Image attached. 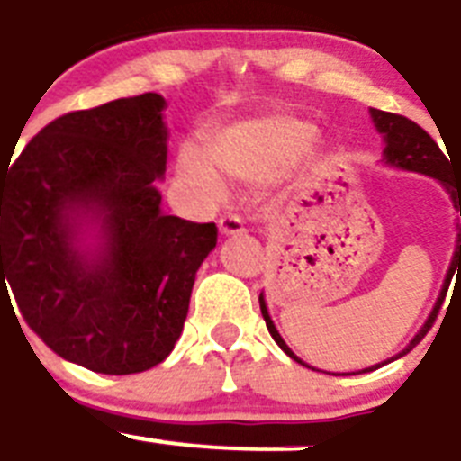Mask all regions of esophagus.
<instances>
[{
	"label": "esophagus",
	"instance_id": "obj_1",
	"mask_svg": "<svg viewBox=\"0 0 461 461\" xmlns=\"http://www.w3.org/2000/svg\"><path fill=\"white\" fill-rule=\"evenodd\" d=\"M218 230L222 236L243 234V220L234 213H225L218 218Z\"/></svg>",
	"mask_w": 461,
	"mask_h": 461
}]
</instances>
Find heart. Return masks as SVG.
<instances>
[{"label": "heart", "mask_w": 461, "mask_h": 461, "mask_svg": "<svg viewBox=\"0 0 461 461\" xmlns=\"http://www.w3.org/2000/svg\"><path fill=\"white\" fill-rule=\"evenodd\" d=\"M313 141V127L294 118H267L241 122L211 143L213 162L185 146L178 155V176L197 197L215 202L222 194V174L239 181H262L283 171L292 159L306 150Z\"/></svg>", "instance_id": "heart-1"}]
</instances>
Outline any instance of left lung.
Instances as JSON below:
<instances>
[{
    "instance_id": "1",
    "label": "left lung",
    "mask_w": 461,
    "mask_h": 461,
    "mask_svg": "<svg viewBox=\"0 0 461 461\" xmlns=\"http://www.w3.org/2000/svg\"><path fill=\"white\" fill-rule=\"evenodd\" d=\"M371 118H374V122H375V127H378L380 134H385L387 164H394V167H402V169L420 171V174H427V176H431V178H438V181L446 185V190L450 192L452 202H455V208H457L459 215H461V178H452L450 162H447L446 155L441 153L438 143H436L434 139H431V136L418 125V122L408 120L406 115L387 113V111H380V109H371ZM455 271H457V274L461 271V227H459V234H457V250H455V258H452L450 271H447V278H446V285H443V292H441V299H438V303H436L434 313H431L429 320H427V325L420 330V334L415 336L413 341L408 343L406 350L399 352L397 357H403L406 352L413 350V348L422 341L424 334L429 331V327L434 325L436 313H438V308H441L443 299H446L447 285H450V278ZM259 308H262V318H264V322H267V330H269V334L274 336V341L278 343V346L283 348V350H285L292 359L302 362L299 357H294V352L285 346V341H283L278 331H276L274 322H271V318H269V311H267V303H264L262 297H259ZM397 357H392V359H397ZM378 366H383V364H378ZM378 366H371V369H364V371H374V369H378Z\"/></svg>"
}]
</instances>
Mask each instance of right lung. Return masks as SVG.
<instances>
[{
	"label": "right lung",
	"instance_id": "right-lung-1",
	"mask_svg": "<svg viewBox=\"0 0 461 461\" xmlns=\"http://www.w3.org/2000/svg\"><path fill=\"white\" fill-rule=\"evenodd\" d=\"M158 92L71 111L0 171V297L5 280L27 327L95 374L153 369L174 350L215 222L162 213L167 169ZM103 218L107 253L87 265L73 213ZM11 303V299H9Z\"/></svg>",
	"mask_w": 461,
	"mask_h": 461
}]
</instances>
